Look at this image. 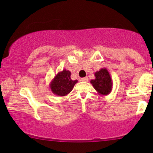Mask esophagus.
Instances as JSON below:
<instances>
[{"label": "esophagus", "instance_id": "obj_1", "mask_svg": "<svg viewBox=\"0 0 153 153\" xmlns=\"http://www.w3.org/2000/svg\"><path fill=\"white\" fill-rule=\"evenodd\" d=\"M81 81H82V82H87L88 81V77H84V78L81 79Z\"/></svg>", "mask_w": 153, "mask_h": 153}]
</instances>
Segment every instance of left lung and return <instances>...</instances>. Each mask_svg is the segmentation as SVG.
<instances>
[{"mask_svg": "<svg viewBox=\"0 0 153 153\" xmlns=\"http://www.w3.org/2000/svg\"><path fill=\"white\" fill-rule=\"evenodd\" d=\"M94 75L95 79L90 81L94 89L99 95H108L112 91L113 82L106 68H102L99 71H96Z\"/></svg>", "mask_w": 153, "mask_h": 153, "instance_id": "1", "label": "left lung"}]
</instances>
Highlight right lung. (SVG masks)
<instances>
[{
	"label": "right lung",
	"mask_w": 153,
	"mask_h": 153,
	"mask_svg": "<svg viewBox=\"0 0 153 153\" xmlns=\"http://www.w3.org/2000/svg\"><path fill=\"white\" fill-rule=\"evenodd\" d=\"M78 80L71 79V72L67 69H63L51 81L50 87L52 93L59 97H65L72 91L74 86Z\"/></svg>",
	"instance_id": "1"
}]
</instances>
